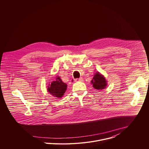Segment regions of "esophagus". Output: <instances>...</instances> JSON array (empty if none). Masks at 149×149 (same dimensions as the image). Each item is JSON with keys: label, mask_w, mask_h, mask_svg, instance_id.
Wrapping results in <instances>:
<instances>
[{"label": "esophagus", "mask_w": 149, "mask_h": 149, "mask_svg": "<svg viewBox=\"0 0 149 149\" xmlns=\"http://www.w3.org/2000/svg\"><path fill=\"white\" fill-rule=\"evenodd\" d=\"M74 81L76 82H78V81H83V79L82 78H80V79H76L74 80Z\"/></svg>", "instance_id": "34e87169"}]
</instances>
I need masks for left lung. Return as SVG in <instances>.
Wrapping results in <instances>:
<instances>
[{"mask_svg":"<svg viewBox=\"0 0 149 149\" xmlns=\"http://www.w3.org/2000/svg\"><path fill=\"white\" fill-rule=\"evenodd\" d=\"M91 83L93 85L94 88L98 90L104 89L107 84L105 77L99 72H97L95 73L93 77V79L91 81Z\"/></svg>","mask_w":149,"mask_h":149,"instance_id":"obj_1","label":"left lung"}]
</instances>
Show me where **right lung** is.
<instances>
[{"instance_id":"right-lung-1","label":"right lung","mask_w":149,"mask_h":149,"mask_svg":"<svg viewBox=\"0 0 149 149\" xmlns=\"http://www.w3.org/2000/svg\"><path fill=\"white\" fill-rule=\"evenodd\" d=\"M67 88V85L64 83L60 77H56V80L52 82L47 88V91L56 97L61 98L63 96Z\"/></svg>"}]
</instances>
